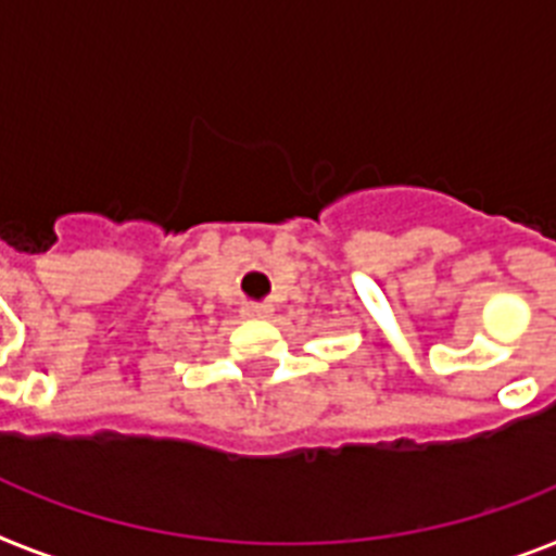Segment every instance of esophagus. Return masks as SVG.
Wrapping results in <instances>:
<instances>
[{
	"instance_id": "1",
	"label": "esophagus",
	"mask_w": 556,
	"mask_h": 556,
	"mask_svg": "<svg viewBox=\"0 0 556 556\" xmlns=\"http://www.w3.org/2000/svg\"><path fill=\"white\" fill-rule=\"evenodd\" d=\"M244 312L250 318H269L273 315V304H247Z\"/></svg>"
}]
</instances>
